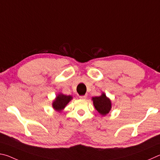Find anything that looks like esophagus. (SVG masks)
Listing matches in <instances>:
<instances>
[{"mask_svg":"<svg viewBox=\"0 0 160 160\" xmlns=\"http://www.w3.org/2000/svg\"><path fill=\"white\" fill-rule=\"evenodd\" d=\"M86 98H87V96H86V95H84V96H79V98H81V99H86Z\"/></svg>","mask_w":160,"mask_h":160,"instance_id":"34e87169","label":"esophagus"}]
</instances>
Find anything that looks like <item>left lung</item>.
Instances as JSON below:
<instances>
[{
	"instance_id": "8db88e82",
	"label": "left lung",
	"mask_w": 160,
	"mask_h": 160,
	"mask_svg": "<svg viewBox=\"0 0 160 160\" xmlns=\"http://www.w3.org/2000/svg\"><path fill=\"white\" fill-rule=\"evenodd\" d=\"M93 105L95 108L102 115H106L111 110V101L106 97L105 93H102L100 96L93 97Z\"/></svg>"
}]
</instances>
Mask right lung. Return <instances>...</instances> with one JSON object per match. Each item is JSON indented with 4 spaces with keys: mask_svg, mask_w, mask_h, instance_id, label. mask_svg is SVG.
<instances>
[{
    "mask_svg": "<svg viewBox=\"0 0 160 160\" xmlns=\"http://www.w3.org/2000/svg\"><path fill=\"white\" fill-rule=\"evenodd\" d=\"M72 99V97L71 96H65V95L61 93L59 94L56 97L54 102H52V107L55 110L60 112L64 108V107L67 105V103Z\"/></svg>",
    "mask_w": 160,
    "mask_h": 160,
    "instance_id": "add662e5",
    "label": "right lung"
}]
</instances>
